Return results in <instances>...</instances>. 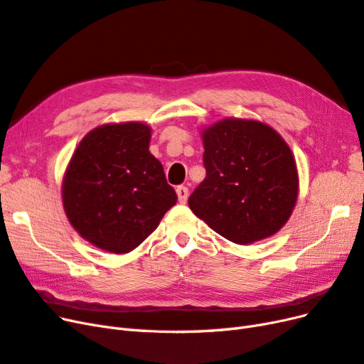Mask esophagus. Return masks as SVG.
<instances>
[{"label": "esophagus", "mask_w": 364, "mask_h": 364, "mask_svg": "<svg viewBox=\"0 0 364 364\" xmlns=\"http://www.w3.org/2000/svg\"><path fill=\"white\" fill-rule=\"evenodd\" d=\"M176 193H178V199L181 203H186V199H188V188L183 185H179L178 188H176Z\"/></svg>", "instance_id": "obj_1"}]
</instances>
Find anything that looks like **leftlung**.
Listing matches in <instances>:
<instances>
[{"instance_id": "1", "label": "left lung", "mask_w": 364, "mask_h": 364, "mask_svg": "<svg viewBox=\"0 0 364 364\" xmlns=\"http://www.w3.org/2000/svg\"><path fill=\"white\" fill-rule=\"evenodd\" d=\"M202 138L206 178L190 196L191 211L237 245L277 234L299 190L287 142L261 121L240 118L218 121Z\"/></svg>"}]
</instances>
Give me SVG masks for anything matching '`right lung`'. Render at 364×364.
<instances>
[{
  "label": "right lung",
  "mask_w": 364,
  "mask_h": 364,
  "mask_svg": "<svg viewBox=\"0 0 364 364\" xmlns=\"http://www.w3.org/2000/svg\"><path fill=\"white\" fill-rule=\"evenodd\" d=\"M150 127L103 124L77 146L63 176V209L91 245L112 253L138 247L178 202L149 151Z\"/></svg>",
  "instance_id": "obj_1"
}]
</instances>
